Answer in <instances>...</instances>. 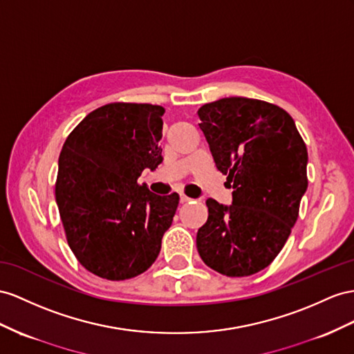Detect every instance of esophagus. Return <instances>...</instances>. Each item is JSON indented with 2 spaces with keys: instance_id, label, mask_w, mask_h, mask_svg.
<instances>
[{
  "instance_id": "obj_1",
  "label": "esophagus",
  "mask_w": 354,
  "mask_h": 354,
  "mask_svg": "<svg viewBox=\"0 0 354 354\" xmlns=\"http://www.w3.org/2000/svg\"><path fill=\"white\" fill-rule=\"evenodd\" d=\"M179 201H180V203H187V202H192L193 198H189V197H187L185 194H180L179 196Z\"/></svg>"
}]
</instances>
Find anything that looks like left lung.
Wrapping results in <instances>:
<instances>
[{"label":"left lung","mask_w":354,"mask_h":354,"mask_svg":"<svg viewBox=\"0 0 354 354\" xmlns=\"http://www.w3.org/2000/svg\"><path fill=\"white\" fill-rule=\"evenodd\" d=\"M215 166L227 175L233 202L207 198V221L197 232L205 265L227 277L268 268L283 250L306 192L308 151L284 109L229 97L197 111Z\"/></svg>","instance_id":"left-lung-1"}]
</instances>
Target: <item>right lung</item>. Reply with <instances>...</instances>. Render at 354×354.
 Masks as SVG:
<instances>
[{
    "mask_svg": "<svg viewBox=\"0 0 354 354\" xmlns=\"http://www.w3.org/2000/svg\"><path fill=\"white\" fill-rule=\"evenodd\" d=\"M165 107L109 103L88 113L59 153L55 198L68 247L94 275L134 278L158 257L179 196L138 183L162 161Z\"/></svg>",
    "mask_w": 354,
    "mask_h": 354,
    "instance_id": "1",
    "label": "right lung"
}]
</instances>
